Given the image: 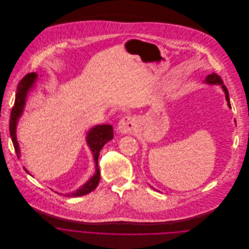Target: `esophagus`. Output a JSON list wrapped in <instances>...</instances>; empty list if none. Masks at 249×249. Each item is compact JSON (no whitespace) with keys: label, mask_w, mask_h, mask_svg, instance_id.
Returning <instances> with one entry per match:
<instances>
[{"label":"esophagus","mask_w":249,"mask_h":249,"mask_svg":"<svg viewBox=\"0 0 249 249\" xmlns=\"http://www.w3.org/2000/svg\"><path fill=\"white\" fill-rule=\"evenodd\" d=\"M136 124H137L136 120L133 117L126 116L119 122L118 129L120 130V132H122L124 134L132 133L136 128Z\"/></svg>","instance_id":"34e87169"}]
</instances>
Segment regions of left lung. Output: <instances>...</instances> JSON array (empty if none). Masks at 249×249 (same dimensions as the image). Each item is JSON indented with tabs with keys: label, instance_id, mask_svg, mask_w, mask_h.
Here are the masks:
<instances>
[{
	"label": "left lung",
	"instance_id": "1",
	"mask_svg": "<svg viewBox=\"0 0 249 249\" xmlns=\"http://www.w3.org/2000/svg\"><path fill=\"white\" fill-rule=\"evenodd\" d=\"M206 84H209V85H220L221 88L223 89L224 93H225V97H226V100H227V103H228V106L230 109H231V103H230V97H229V92H228V89L227 87L224 85L222 79L219 77V75H217L216 73H212V74H209L208 76H206V78L203 80ZM152 187V186H151ZM153 188V187H152Z\"/></svg>",
	"mask_w": 249,
	"mask_h": 249
}]
</instances>
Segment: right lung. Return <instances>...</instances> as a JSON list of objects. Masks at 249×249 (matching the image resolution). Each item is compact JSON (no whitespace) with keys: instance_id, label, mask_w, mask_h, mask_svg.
<instances>
[{"instance_id":"right-lung-1","label":"right lung","mask_w":249,"mask_h":249,"mask_svg":"<svg viewBox=\"0 0 249 249\" xmlns=\"http://www.w3.org/2000/svg\"><path fill=\"white\" fill-rule=\"evenodd\" d=\"M37 80H38V74L36 72L28 73L20 80L17 89L15 105L11 113L10 133H11V137L13 140L16 153L18 158H20V148L18 141V137H17V127H18V121L23 114L27 98H28V94L35 88V84ZM113 137H114V130L111 124H97L92 126L86 132V144L89 147L90 151L93 155V160L95 162V173L78 189L71 193H68L65 195L62 194V195L69 196V197H78V196L88 194L89 192L93 191L97 187L99 181H100V170H99V167H98V158H99V155H100V151L103 148V146L108 141L113 139ZM23 169L27 174L31 176V174L25 168Z\"/></svg>"}]
</instances>
